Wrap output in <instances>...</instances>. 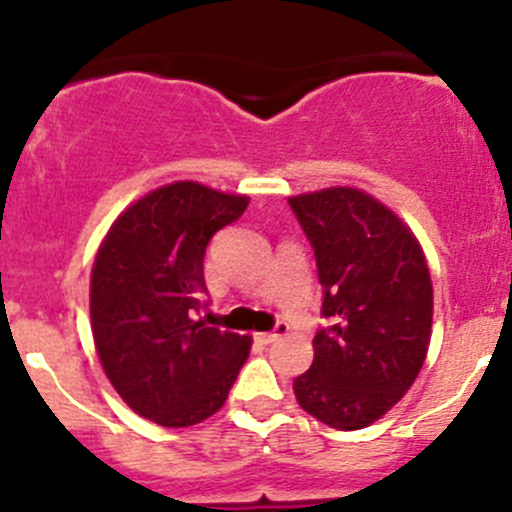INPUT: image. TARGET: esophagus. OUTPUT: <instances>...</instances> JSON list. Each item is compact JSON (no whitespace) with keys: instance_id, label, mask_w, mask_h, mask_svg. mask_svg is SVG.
<instances>
[{"instance_id":"1","label":"esophagus","mask_w":512,"mask_h":512,"mask_svg":"<svg viewBox=\"0 0 512 512\" xmlns=\"http://www.w3.org/2000/svg\"><path fill=\"white\" fill-rule=\"evenodd\" d=\"M289 329V324L287 322H277L275 324V329H272V332H267V334H257V342H262V344H272L275 342L277 337H282V334H285Z\"/></svg>"}]
</instances>
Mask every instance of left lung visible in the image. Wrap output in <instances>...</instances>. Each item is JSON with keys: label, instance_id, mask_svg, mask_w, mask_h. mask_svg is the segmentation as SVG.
Segmentation results:
<instances>
[{"label": "left lung", "instance_id": "left-lung-1", "mask_svg": "<svg viewBox=\"0 0 512 512\" xmlns=\"http://www.w3.org/2000/svg\"><path fill=\"white\" fill-rule=\"evenodd\" d=\"M289 208L314 250L329 319L314 334V361L294 379V396L317 421L356 431L411 389L426 359V257L409 227L356 188L294 195Z\"/></svg>", "mask_w": 512, "mask_h": 512}]
</instances>
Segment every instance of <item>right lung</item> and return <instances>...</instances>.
Wrapping results in <instances>:
<instances>
[{
  "instance_id": "right-lung-1",
  "label": "right lung",
  "mask_w": 512,
  "mask_h": 512,
  "mask_svg": "<svg viewBox=\"0 0 512 512\" xmlns=\"http://www.w3.org/2000/svg\"><path fill=\"white\" fill-rule=\"evenodd\" d=\"M250 200L180 180L133 203L91 272V329L103 371L138 416L183 428L225 404L250 337L198 319L205 247Z\"/></svg>"
}]
</instances>
